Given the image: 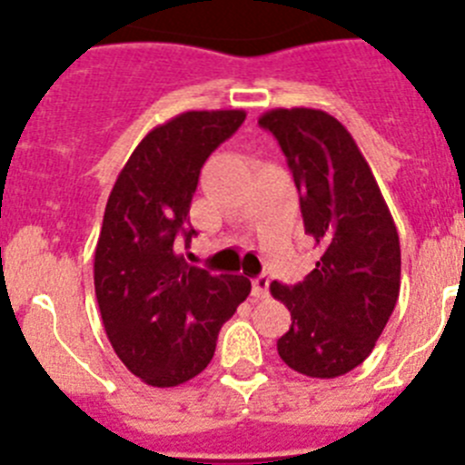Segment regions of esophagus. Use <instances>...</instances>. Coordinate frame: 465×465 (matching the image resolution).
Listing matches in <instances>:
<instances>
[{
  "instance_id": "34e87169",
  "label": "esophagus",
  "mask_w": 465,
  "mask_h": 465,
  "mask_svg": "<svg viewBox=\"0 0 465 465\" xmlns=\"http://www.w3.org/2000/svg\"><path fill=\"white\" fill-rule=\"evenodd\" d=\"M252 291H253V298H265L270 291V277L268 274H261L252 282Z\"/></svg>"
}]
</instances>
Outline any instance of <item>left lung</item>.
<instances>
[{"instance_id":"left-lung-1","label":"left lung","mask_w":465,"mask_h":465,"mask_svg":"<svg viewBox=\"0 0 465 465\" xmlns=\"http://www.w3.org/2000/svg\"><path fill=\"white\" fill-rule=\"evenodd\" d=\"M282 146L300 193L316 268L295 286L270 283L291 312L282 361L319 380L363 363L401 293V242L371 165L347 127L322 109H272L258 118Z\"/></svg>"}]
</instances>
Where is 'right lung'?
<instances>
[{
    "label": "right lung",
    "instance_id": "obj_1",
    "mask_svg": "<svg viewBox=\"0 0 465 465\" xmlns=\"http://www.w3.org/2000/svg\"><path fill=\"white\" fill-rule=\"evenodd\" d=\"M244 118L242 109L179 114L137 143L111 188L94 295L118 359L158 389L207 368L221 326L252 293L244 274H209L179 253L197 235L188 212L204 160Z\"/></svg>",
    "mask_w": 465,
    "mask_h": 465
}]
</instances>
